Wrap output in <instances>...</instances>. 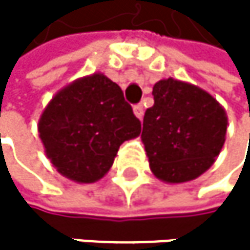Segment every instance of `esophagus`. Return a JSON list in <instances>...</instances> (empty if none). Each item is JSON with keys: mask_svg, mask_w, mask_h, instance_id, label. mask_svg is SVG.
<instances>
[{"mask_svg": "<svg viewBox=\"0 0 250 250\" xmlns=\"http://www.w3.org/2000/svg\"><path fill=\"white\" fill-rule=\"evenodd\" d=\"M133 112H135V115L139 120H142V117H144V106H142V104H135V106H133Z\"/></svg>", "mask_w": 250, "mask_h": 250, "instance_id": "1", "label": "esophagus"}]
</instances>
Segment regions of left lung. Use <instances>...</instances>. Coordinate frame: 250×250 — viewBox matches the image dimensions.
Returning a JSON list of instances; mask_svg holds the SVG:
<instances>
[{
    "label": "left lung",
    "instance_id": "obj_1",
    "mask_svg": "<svg viewBox=\"0 0 250 250\" xmlns=\"http://www.w3.org/2000/svg\"><path fill=\"white\" fill-rule=\"evenodd\" d=\"M153 96L141 135L151 172L167 183L195 180L224 147L227 112L207 91L172 78L156 82Z\"/></svg>",
    "mask_w": 250,
    "mask_h": 250
}]
</instances>
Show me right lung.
Instances as JSON below:
<instances>
[{
  "instance_id": "add662e5",
  "label": "right lung",
  "mask_w": 250,
  "mask_h": 250,
  "mask_svg": "<svg viewBox=\"0 0 250 250\" xmlns=\"http://www.w3.org/2000/svg\"><path fill=\"white\" fill-rule=\"evenodd\" d=\"M39 133L61 175L94 183L109 171L121 144L141 133V121L118 85L94 73L52 97L39 120Z\"/></svg>"
}]
</instances>
